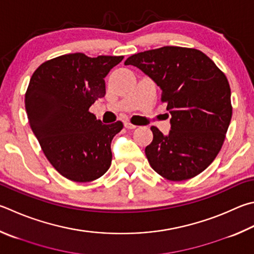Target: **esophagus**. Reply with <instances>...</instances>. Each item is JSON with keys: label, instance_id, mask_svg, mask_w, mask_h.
I'll use <instances>...</instances> for the list:
<instances>
[{"label": "esophagus", "instance_id": "obj_1", "mask_svg": "<svg viewBox=\"0 0 254 254\" xmlns=\"http://www.w3.org/2000/svg\"><path fill=\"white\" fill-rule=\"evenodd\" d=\"M124 127H126L127 128H128V130H133V128H135V127H136L135 124H133V123L128 122V121L124 122Z\"/></svg>", "mask_w": 254, "mask_h": 254}]
</instances>
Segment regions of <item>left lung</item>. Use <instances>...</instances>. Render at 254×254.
Instances as JSON below:
<instances>
[{
    "label": "left lung",
    "instance_id": "obj_1",
    "mask_svg": "<svg viewBox=\"0 0 254 254\" xmlns=\"http://www.w3.org/2000/svg\"><path fill=\"white\" fill-rule=\"evenodd\" d=\"M124 64L139 67L161 87L171 114L169 135L151 127L153 140L145 147L151 168L170 181L203 172L222 147L232 118L224 73L200 50L181 47L144 51Z\"/></svg>",
    "mask_w": 254,
    "mask_h": 254
}]
</instances>
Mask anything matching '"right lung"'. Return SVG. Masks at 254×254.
<instances>
[{
  "label": "right lung",
  "instance_id": "obj_1",
  "mask_svg": "<svg viewBox=\"0 0 254 254\" xmlns=\"http://www.w3.org/2000/svg\"><path fill=\"white\" fill-rule=\"evenodd\" d=\"M122 60L64 54L31 77L24 100L31 128L49 162L71 181H94L111 165V142L123 123L103 124L89 109L104 98V77Z\"/></svg>",
  "mask_w": 254,
  "mask_h": 254
}]
</instances>
